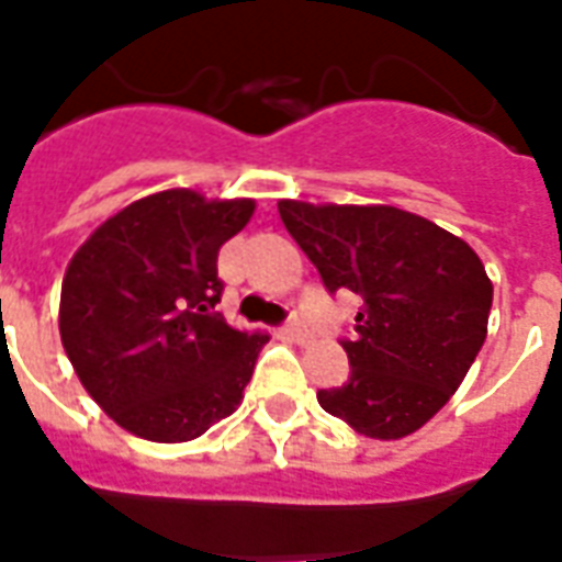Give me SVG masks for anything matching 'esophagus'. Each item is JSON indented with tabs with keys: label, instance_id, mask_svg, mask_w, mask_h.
I'll list each match as a JSON object with an SVG mask.
<instances>
[{
	"label": "esophagus",
	"instance_id": "34e87169",
	"mask_svg": "<svg viewBox=\"0 0 562 562\" xmlns=\"http://www.w3.org/2000/svg\"><path fill=\"white\" fill-rule=\"evenodd\" d=\"M285 333H289V336L294 338V341H297V345H310L312 338H315V336H312V329L306 327V324H303V321H297V318L291 321L289 327H285Z\"/></svg>",
	"mask_w": 562,
	"mask_h": 562
}]
</instances>
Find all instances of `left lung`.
I'll list each match as a JSON object with an SVG mask.
<instances>
[{"instance_id": "left-lung-1", "label": "left lung", "mask_w": 562, "mask_h": 562, "mask_svg": "<svg viewBox=\"0 0 562 562\" xmlns=\"http://www.w3.org/2000/svg\"><path fill=\"white\" fill-rule=\"evenodd\" d=\"M280 217L329 291L362 297L341 341L350 380L318 404L368 439H404L430 422L486 338L492 280L481 256L395 205L280 200Z\"/></svg>"}]
</instances>
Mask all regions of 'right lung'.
Listing matches in <instances>:
<instances>
[{
  "label": "right lung",
  "instance_id": "right-lung-1",
  "mask_svg": "<svg viewBox=\"0 0 562 562\" xmlns=\"http://www.w3.org/2000/svg\"><path fill=\"white\" fill-rule=\"evenodd\" d=\"M256 200L191 188L140 196L91 233L67 265L58 329L88 395L128 434L191 442L238 409L268 333L212 315L217 252Z\"/></svg>",
  "mask_w": 562,
  "mask_h": 562
}]
</instances>
